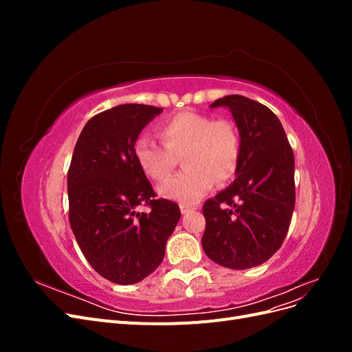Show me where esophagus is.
<instances>
[{"label":"esophagus","instance_id":"1","mask_svg":"<svg viewBox=\"0 0 352 352\" xmlns=\"http://www.w3.org/2000/svg\"><path fill=\"white\" fill-rule=\"evenodd\" d=\"M190 210H192V208L188 207V206H180V212H182V214H188Z\"/></svg>","mask_w":352,"mask_h":352}]
</instances>
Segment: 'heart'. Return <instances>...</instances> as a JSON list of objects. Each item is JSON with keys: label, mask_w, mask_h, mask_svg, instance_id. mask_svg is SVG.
<instances>
[{"label": "heart", "mask_w": 352, "mask_h": 352, "mask_svg": "<svg viewBox=\"0 0 352 352\" xmlns=\"http://www.w3.org/2000/svg\"><path fill=\"white\" fill-rule=\"evenodd\" d=\"M164 145L146 136L133 144L136 164L157 182L166 180L182 158L185 167L158 188L160 195L182 204H194L217 182L225 184L239 167L242 142L232 120L214 119L204 113L179 111L158 124Z\"/></svg>", "instance_id": "obj_1"}]
</instances>
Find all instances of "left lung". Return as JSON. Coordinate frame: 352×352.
Masks as SVG:
<instances>
[{"label": "left lung", "instance_id": "left-lung-1", "mask_svg": "<svg viewBox=\"0 0 352 352\" xmlns=\"http://www.w3.org/2000/svg\"><path fill=\"white\" fill-rule=\"evenodd\" d=\"M225 105L235 119L242 154L236 179L202 206L206 230L202 248L228 269H251L278 251L295 207V162L286 133L269 107L242 95H228Z\"/></svg>", "mask_w": 352, "mask_h": 352}]
</instances>
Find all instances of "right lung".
Segmentation results:
<instances>
[{"label":"right lung","instance_id":"add662e5","mask_svg":"<svg viewBox=\"0 0 352 352\" xmlns=\"http://www.w3.org/2000/svg\"><path fill=\"white\" fill-rule=\"evenodd\" d=\"M163 109L122 104L95 114L74 145L67 172L69 220L92 269L119 285L141 282L164 257L180 219L176 202L155 199L133 144ZM148 206V213L135 208Z\"/></svg>","mask_w":352,"mask_h":352}]
</instances>
